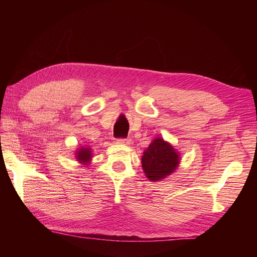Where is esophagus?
<instances>
[{
  "label": "esophagus",
  "instance_id": "esophagus-1",
  "mask_svg": "<svg viewBox=\"0 0 257 257\" xmlns=\"http://www.w3.org/2000/svg\"><path fill=\"white\" fill-rule=\"evenodd\" d=\"M117 144H119V145H130V144H132V140L120 138V139L117 140Z\"/></svg>",
  "mask_w": 257,
  "mask_h": 257
}]
</instances>
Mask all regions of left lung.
Returning <instances> with one entry per match:
<instances>
[{"mask_svg": "<svg viewBox=\"0 0 257 257\" xmlns=\"http://www.w3.org/2000/svg\"><path fill=\"white\" fill-rule=\"evenodd\" d=\"M179 163V152L162 138L154 139L141 157L146 177L154 182L170 176L176 171Z\"/></svg>", "mask_w": 257, "mask_h": 257, "instance_id": "8db88e82", "label": "left lung"}]
</instances>
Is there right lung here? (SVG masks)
<instances>
[{"instance_id":"add662e5","label":"right lung","mask_w":257,"mask_h":257,"mask_svg":"<svg viewBox=\"0 0 257 257\" xmlns=\"http://www.w3.org/2000/svg\"><path fill=\"white\" fill-rule=\"evenodd\" d=\"M91 149L88 147H81L76 151V159L84 166H88L89 161L91 160Z\"/></svg>"}]
</instances>
